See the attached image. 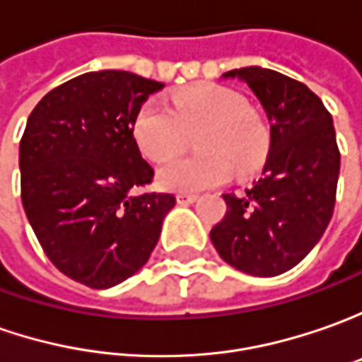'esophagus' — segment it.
Here are the masks:
<instances>
[{"label": "esophagus", "instance_id": "1", "mask_svg": "<svg viewBox=\"0 0 362 362\" xmlns=\"http://www.w3.org/2000/svg\"><path fill=\"white\" fill-rule=\"evenodd\" d=\"M198 200V194H192V192H178L176 194V202L182 206L186 204H192V202H196Z\"/></svg>", "mask_w": 362, "mask_h": 362}]
</instances>
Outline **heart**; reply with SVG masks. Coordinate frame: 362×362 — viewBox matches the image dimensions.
Wrapping results in <instances>:
<instances>
[{
	"instance_id": "b5f03b06",
	"label": "heart",
	"mask_w": 362,
	"mask_h": 362,
	"mask_svg": "<svg viewBox=\"0 0 362 362\" xmlns=\"http://www.w3.org/2000/svg\"><path fill=\"white\" fill-rule=\"evenodd\" d=\"M194 136V156L174 160L158 172L166 190L194 192L256 168L268 152V130L236 92L200 86L172 95L170 107L146 102L134 118V138L152 162H168L186 150Z\"/></svg>"
}]
</instances>
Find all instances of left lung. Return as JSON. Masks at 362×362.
<instances>
[{
	"label": "left lung",
	"mask_w": 362,
	"mask_h": 362,
	"mask_svg": "<svg viewBox=\"0 0 362 362\" xmlns=\"http://www.w3.org/2000/svg\"><path fill=\"white\" fill-rule=\"evenodd\" d=\"M243 80L267 112L270 150L262 176L246 192L224 194L226 214L210 230L222 260L255 276L296 267L332 218L341 152L332 116L303 81L274 69L240 68Z\"/></svg>",
	"instance_id": "8db88e82"
}]
</instances>
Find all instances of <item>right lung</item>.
Returning a JSON list of instances; mask_svg holds the SVG:
<instances>
[{"instance_id": "add662e5", "label": "right lung", "mask_w": 362, "mask_h": 362, "mask_svg": "<svg viewBox=\"0 0 362 362\" xmlns=\"http://www.w3.org/2000/svg\"><path fill=\"white\" fill-rule=\"evenodd\" d=\"M162 88L122 69L81 74L40 100L21 136L25 216L54 267L90 288L138 272L176 204L172 194H130L154 178L134 118Z\"/></svg>"}]
</instances>
